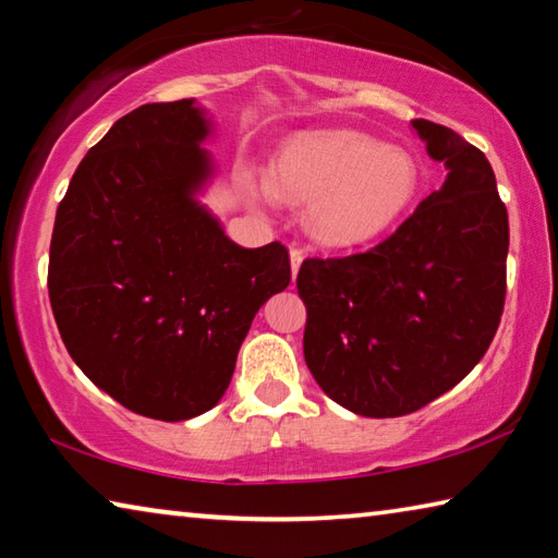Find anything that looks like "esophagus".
Returning a JSON list of instances; mask_svg holds the SVG:
<instances>
[{
    "mask_svg": "<svg viewBox=\"0 0 558 558\" xmlns=\"http://www.w3.org/2000/svg\"><path fill=\"white\" fill-rule=\"evenodd\" d=\"M302 258H305V253H302L300 248H295V245H292V248H290V270H292V280L298 278V270H300V266H302Z\"/></svg>",
    "mask_w": 558,
    "mask_h": 558,
    "instance_id": "esophagus-1",
    "label": "esophagus"
}]
</instances>
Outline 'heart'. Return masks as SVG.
Masks as SVG:
<instances>
[{"mask_svg": "<svg viewBox=\"0 0 558 558\" xmlns=\"http://www.w3.org/2000/svg\"><path fill=\"white\" fill-rule=\"evenodd\" d=\"M418 192L411 153L354 130L298 132L272 157L270 182L251 186L253 199L310 204L307 231L329 248L374 241L409 214Z\"/></svg>", "mask_w": 558, "mask_h": 558, "instance_id": "1", "label": "heart"}]
</instances>
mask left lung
Returning <instances> with one entry per match:
<instances>
[{"mask_svg": "<svg viewBox=\"0 0 558 558\" xmlns=\"http://www.w3.org/2000/svg\"><path fill=\"white\" fill-rule=\"evenodd\" d=\"M411 125L446 165L442 186L374 248L298 272L307 369L366 418L413 413L465 379L505 307L509 221L493 167L450 128Z\"/></svg>", "mask_w": 558, "mask_h": 558, "instance_id": "left-lung-1", "label": "left lung"}]
</instances>
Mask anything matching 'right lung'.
Listing matches in <instances>:
<instances>
[{
  "label": "right lung",
  "instance_id": "obj_1",
  "mask_svg": "<svg viewBox=\"0 0 558 558\" xmlns=\"http://www.w3.org/2000/svg\"><path fill=\"white\" fill-rule=\"evenodd\" d=\"M209 135L194 98L140 106L88 149L56 211L63 344L98 389L157 421L221 401L253 317L290 282L286 245L241 248L199 202Z\"/></svg>",
  "mask_w": 558,
  "mask_h": 558
}]
</instances>
